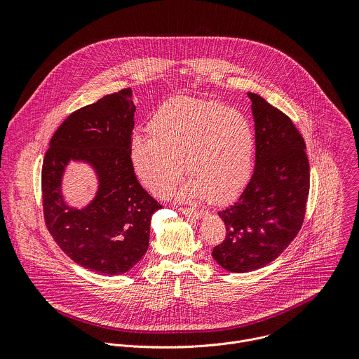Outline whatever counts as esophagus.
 Returning <instances> with one entry per match:
<instances>
[{
    "instance_id": "esophagus-1",
    "label": "esophagus",
    "mask_w": 359,
    "mask_h": 359,
    "mask_svg": "<svg viewBox=\"0 0 359 359\" xmlns=\"http://www.w3.org/2000/svg\"><path fill=\"white\" fill-rule=\"evenodd\" d=\"M182 213L187 217H194V219H201L204 216H208V212L194 210V209H182Z\"/></svg>"
}]
</instances>
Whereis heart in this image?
<instances>
[{
    "mask_svg": "<svg viewBox=\"0 0 359 359\" xmlns=\"http://www.w3.org/2000/svg\"><path fill=\"white\" fill-rule=\"evenodd\" d=\"M147 130L150 137H132L129 158L135 175L151 193L224 204L247 187L255 135L241 112L216 100L177 97L155 111ZM183 161L191 177L172 191Z\"/></svg>",
    "mask_w": 359,
    "mask_h": 359,
    "instance_id": "heart-1",
    "label": "heart"
}]
</instances>
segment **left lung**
<instances>
[{
    "label": "left lung",
    "mask_w": 359,
    "mask_h": 359,
    "mask_svg": "<svg viewBox=\"0 0 359 359\" xmlns=\"http://www.w3.org/2000/svg\"><path fill=\"white\" fill-rule=\"evenodd\" d=\"M255 129V166L233 206L219 212L226 238L213 259L230 273L262 269L298 234L310 191L305 143L291 119L260 95L248 92Z\"/></svg>",
    "instance_id": "1"
}]
</instances>
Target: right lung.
I'll list each match as a JSON object with an SVG mask.
<instances>
[{"label":"right lung","mask_w":359,"mask_h":359,"mask_svg":"<svg viewBox=\"0 0 359 359\" xmlns=\"http://www.w3.org/2000/svg\"><path fill=\"white\" fill-rule=\"evenodd\" d=\"M132 89L107 95L71 114L49 142L42 165L45 224L78 266L119 276L149 248L150 220L161 204L137 182L129 158L135 126ZM71 161L89 164L98 189L86 207L65 201L62 179Z\"/></svg>","instance_id":"add662e5"}]
</instances>
